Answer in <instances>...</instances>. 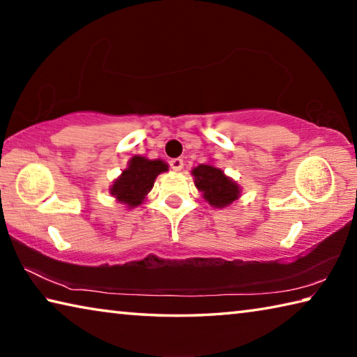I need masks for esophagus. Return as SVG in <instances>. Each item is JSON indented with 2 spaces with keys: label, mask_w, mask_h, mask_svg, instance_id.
Listing matches in <instances>:
<instances>
[{
  "label": "esophagus",
  "mask_w": 357,
  "mask_h": 357,
  "mask_svg": "<svg viewBox=\"0 0 357 357\" xmlns=\"http://www.w3.org/2000/svg\"><path fill=\"white\" fill-rule=\"evenodd\" d=\"M170 167H172V170H174V172H181V170H183V167H184V160L183 159H172Z\"/></svg>",
  "instance_id": "34e87169"
}]
</instances>
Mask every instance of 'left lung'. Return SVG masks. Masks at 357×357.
Returning a JSON list of instances; mask_svg holds the SVG:
<instances>
[{
  "label": "left lung",
  "instance_id": "1",
  "mask_svg": "<svg viewBox=\"0 0 357 357\" xmlns=\"http://www.w3.org/2000/svg\"><path fill=\"white\" fill-rule=\"evenodd\" d=\"M192 176L195 187L213 208L231 206L243 192L236 181L227 176L223 170L213 164H200L192 168Z\"/></svg>",
  "mask_w": 357,
  "mask_h": 357
}]
</instances>
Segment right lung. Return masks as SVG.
Masks as SVG:
<instances>
[{
    "label": "right lung",
    "mask_w": 357,
    "mask_h": 357,
    "mask_svg": "<svg viewBox=\"0 0 357 357\" xmlns=\"http://www.w3.org/2000/svg\"><path fill=\"white\" fill-rule=\"evenodd\" d=\"M168 172V164L160 159H148L144 155H134L128 162L123 173L113 181L108 192L118 203L126 208H137L144 202L160 173Z\"/></svg>",
    "instance_id": "obj_1"
}]
</instances>
